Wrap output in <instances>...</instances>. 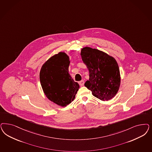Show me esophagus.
Instances as JSON below:
<instances>
[{"label": "esophagus", "instance_id": "34e87169", "mask_svg": "<svg viewBox=\"0 0 152 152\" xmlns=\"http://www.w3.org/2000/svg\"><path fill=\"white\" fill-rule=\"evenodd\" d=\"M79 85H80V86H83L84 85V80H81V81H80V82H79Z\"/></svg>", "mask_w": 152, "mask_h": 152}]
</instances>
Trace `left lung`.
<instances>
[{"instance_id":"left-lung-1","label":"left lung","mask_w":152,"mask_h":152,"mask_svg":"<svg viewBox=\"0 0 152 152\" xmlns=\"http://www.w3.org/2000/svg\"><path fill=\"white\" fill-rule=\"evenodd\" d=\"M80 55L89 73L84 84L94 97L105 101L115 96L120 88L121 78L115 59L102 51L89 47L81 50Z\"/></svg>"}]
</instances>
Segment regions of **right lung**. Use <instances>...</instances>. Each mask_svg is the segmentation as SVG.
<instances>
[{"label": "right lung", "mask_w": 152, "mask_h": 152, "mask_svg": "<svg viewBox=\"0 0 152 152\" xmlns=\"http://www.w3.org/2000/svg\"><path fill=\"white\" fill-rule=\"evenodd\" d=\"M69 58L60 52L48 59L41 67L39 80L47 98L56 104L65 107L75 98L79 88L69 74Z\"/></svg>", "instance_id": "1"}]
</instances>
